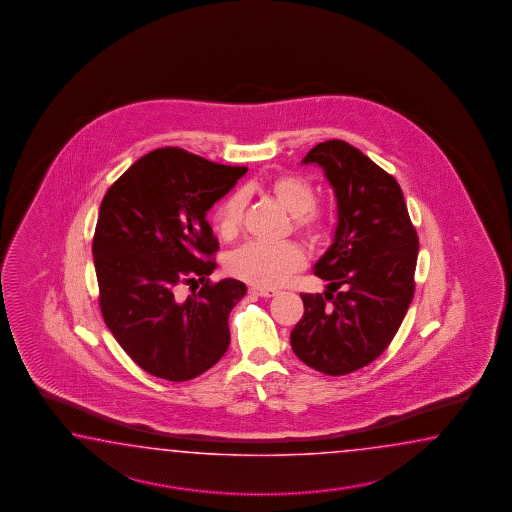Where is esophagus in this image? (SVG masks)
Returning <instances> with one entry per match:
<instances>
[{
	"mask_svg": "<svg viewBox=\"0 0 512 512\" xmlns=\"http://www.w3.org/2000/svg\"><path fill=\"white\" fill-rule=\"evenodd\" d=\"M249 293L256 294V296H260V298H271L276 294L274 289H265V287H249Z\"/></svg>",
	"mask_w": 512,
	"mask_h": 512,
	"instance_id": "esophagus-1",
	"label": "esophagus"
}]
</instances>
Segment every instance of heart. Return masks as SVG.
Wrapping results in <instances>:
<instances>
[{
    "mask_svg": "<svg viewBox=\"0 0 512 512\" xmlns=\"http://www.w3.org/2000/svg\"><path fill=\"white\" fill-rule=\"evenodd\" d=\"M267 190L282 205L293 221V230L309 243H322L329 238L331 219L326 208L315 203V185L298 174L274 177ZM245 194L234 192L225 197L214 212L216 229L223 238H234L240 232L245 214ZM304 251L293 241L265 243L251 241L229 256V271L245 282L260 287H276L293 272L304 267Z\"/></svg>",
    "mask_w": 512,
    "mask_h": 512,
    "instance_id": "heart-1",
    "label": "heart"
}]
</instances>
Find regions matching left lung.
Wrapping results in <instances>:
<instances>
[{
  "mask_svg": "<svg viewBox=\"0 0 512 512\" xmlns=\"http://www.w3.org/2000/svg\"><path fill=\"white\" fill-rule=\"evenodd\" d=\"M304 164L322 166L337 196L333 245L315 263L324 294H300L294 355L326 375H348L390 346L415 291L419 238L393 175L346 141L320 142Z\"/></svg>",
  "mask_w": 512,
  "mask_h": 512,
  "instance_id": "left-lung-1",
  "label": "left lung"
}]
</instances>
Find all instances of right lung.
Wrapping results in <instances>:
<instances>
[{"label": "right lung", "mask_w": 512, "mask_h": 512, "mask_svg": "<svg viewBox=\"0 0 512 512\" xmlns=\"http://www.w3.org/2000/svg\"><path fill=\"white\" fill-rule=\"evenodd\" d=\"M247 172L181 148L146 153L109 186L93 238L104 322L135 364L185 382L210 370L230 344L229 315L245 283L208 276L218 240L207 212ZM203 282L181 301V282Z\"/></svg>", "instance_id": "add662e5"}]
</instances>
